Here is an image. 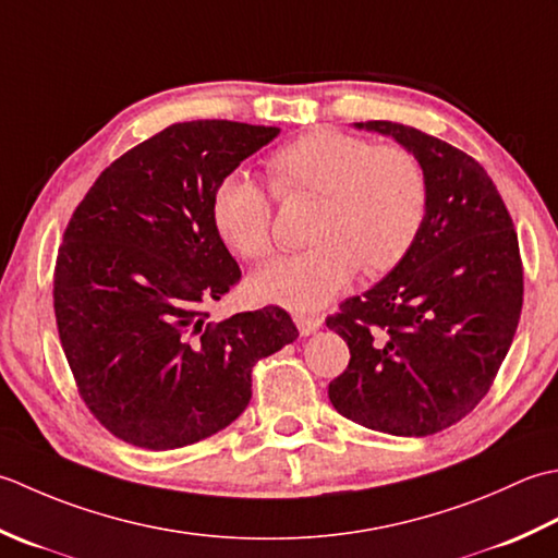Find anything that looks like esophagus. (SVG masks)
I'll list each match as a JSON object with an SVG mask.
<instances>
[{
    "label": "esophagus",
    "instance_id": "1",
    "mask_svg": "<svg viewBox=\"0 0 558 558\" xmlns=\"http://www.w3.org/2000/svg\"><path fill=\"white\" fill-rule=\"evenodd\" d=\"M293 323H295V327H299V332L303 337H308L320 329L323 317L320 315H293Z\"/></svg>",
    "mask_w": 558,
    "mask_h": 558
}]
</instances>
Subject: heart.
<instances>
[{"mask_svg": "<svg viewBox=\"0 0 558 558\" xmlns=\"http://www.w3.org/2000/svg\"><path fill=\"white\" fill-rule=\"evenodd\" d=\"M271 185L283 197L315 195L308 250L255 271V301L291 311L323 308L363 267L385 275L409 255L424 229L428 178L404 146H373L337 130L299 136L269 156ZM271 195L245 170L226 175L211 214L221 238L245 259L271 253Z\"/></svg>", "mask_w": 558, "mask_h": 558, "instance_id": "b5f03b06", "label": "heart"}]
</instances>
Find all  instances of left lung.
I'll return each mask as SVG.
<instances>
[{
    "label": "left lung",
    "instance_id": "1",
    "mask_svg": "<svg viewBox=\"0 0 558 558\" xmlns=\"http://www.w3.org/2000/svg\"><path fill=\"white\" fill-rule=\"evenodd\" d=\"M412 151L428 178L424 229L409 255L327 327L349 344L329 383L339 414L390 436H430L484 400L522 311L518 233L486 170L400 122H354Z\"/></svg>",
    "mask_w": 558,
    "mask_h": 558
}]
</instances>
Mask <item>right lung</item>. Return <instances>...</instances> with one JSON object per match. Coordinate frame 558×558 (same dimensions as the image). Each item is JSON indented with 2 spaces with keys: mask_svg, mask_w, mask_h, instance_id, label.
Returning <instances> with one entry per match:
<instances>
[{
  "mask_svg": "<svg viewBox=\"0 0 558 558\" xmlns=\"http://www.w3.org/2000/svg\"><path fill=\"white\" fill-rule=\"evenodd\" d=\"M279 128L170 124L112 161L72 214L54 265V317L86 407L136 448L173 450L245 412L253 366L299 337L279 305L207 323L241 279L214 223L226 175Z\"/></svg>",
  "mask_w": 558,
  "mask_h": 558,
  "instance_id": "add662e5",
  "label": "right lung"
}]
</instances>
